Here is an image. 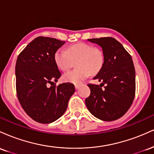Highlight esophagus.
Masks as SVG:
<instances>
[{
    "label": "esophagus",
    "instance_id": "1",
    "mask_svg": "<svg viewBox=\"0 0 154 154\" xmlns=\"http://www.w3.org/2000/svg\"><path fill=\"white\" fill-rule=\"evenodd\" d=\"M75 89H76V90L79 89V85L75 84Z\"/></svg>",
    "mask_w": 154,
    "mask_h": 154
}]
</instances>
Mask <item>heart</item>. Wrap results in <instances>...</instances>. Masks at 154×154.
<instances>
[{
	"mask_svg": "<svg viewBox=\"0 0 154 154\" xmlns=\"http://www.w3.org/2000/svg\"><path fill=\"white\" fill-rule=\"evenodd\" d=\"M76 60L77 68L66 72L63 77L66 82L77 84L87 78L91 72L99 71L103 63V55L100 51L83 43L70 45L67 50L59 48L55 52V63L62 71L68 70Z\"/></svg>",
	"mask_w": 154,
	"mask_h": 154,
	"instance_id": "1",
	"label": "heart"
}]
</instances>
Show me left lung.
Here are the masks:
<instances>
[{
  "label": "left lung",
  "mask_w": 154,
  "mask_h": 154,
  "mask_svg": "<svg viewBox=\"0 0 154 154\" xmlns=\"http://www.w3.org/2000/svg\"><path fill=\"white\" fill-rule=\"evenodd\" d=\"M99 45L103 63L94 79L102 83L88 84L91 95L85 99L88 110L103 121L119 119L131 106L135 95V71L130 54L111 37L88 39ZM104 86V88L102 87Z\"/></svg>",
  "instance_id": "8db88e82"
}]
</instances>
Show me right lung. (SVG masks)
I'll list each match as a JSON object with an SVG mask.
<instances>
[{
  "label": "right lung",
  "instance_id": "1",
  "mask_svg": "<svg viewBox=\"0 0 154 154\" xmlns=\"http://www.w3.org/2000/svg\"><path fill=\"white\" fill-rule=\"evenodd\" d=\"M65 41L38 37L19 54L16 63V90L19 103L35 121L48 124L64 114L75 93L73 84L52 86L61 76L54 61L55 52ZM51 84L50 88L47 85Z\"/></svg>",
  "mask_w": 154,
  "mask_h": 154
}]
</instances>
